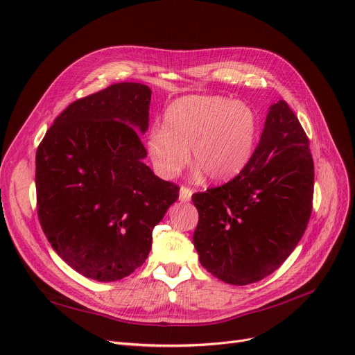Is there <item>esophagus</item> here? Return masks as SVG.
<instances>
[{
    "label": "esophagus",
    "instance_id": "1",
    "mask_svg": "<svg viewBox=\"0 0 355 355\" xmlns=\"http://www.w3.org/2000/svg\"><path fill=\"white\" fill-rule=\"evenodd\" d=\"M191 194H193V191L189 189V187H184L182 186L181 189H180V196H178V199H180V202H189L190 199H191Z\"/></svg>",
    "mask_w": 355,
    "mask_h": 355
}]
</instances>
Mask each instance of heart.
I'll return each mask as SVG.
<instances>
[{"label":"heart","instance_id":"obj_1","mask_svg":"<svg viewBox=\"0 0 355 355\" xmlns=\"http://www.w3.org/2000/svg\"><path fill=\"white\" fill-rule=\"evenodd\" d=\"M258 116L242 101L221 96H187L175 100L164 127L148 134L147 152L156 173L174 178L191 162L211 181L239 175L255 150Z\"/></svg>","mask_w":355,"mask_h":355}]
</instances>
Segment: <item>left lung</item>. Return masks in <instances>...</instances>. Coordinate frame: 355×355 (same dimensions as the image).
Returning <instances> with one entry per match:
<instances>
[{
    "instance_id": "1",
    "label": "left lung",
    "mask_w": 355,
    "mask_h": 355,
    "mask_svg": "<svg viewBox=\"0 0 355 355\" xmlns=\"http://www.w3.org/2000/svg\"><path fill=\"white\" fill-rule=\"evenodd\" d=\"M310 143L284 100L270 106L249 164L221 187L194 193L193 243L212 276L245 286L277 270L298 245L313 209Z\"/></svg>"
}]
</instances>
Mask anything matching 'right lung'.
Returning <instances> with one entry per match:
<instances>
[{
  "label": "right lung",
  "mask_w": 355,
  "mask_h": 355,
  "mask_svg": "<svg viewBox=\"0 0 355 355\" xmlns=\"http://www.w3.org/2000/svg\"><path fill=\"white\" fill-rule=\"evenodd\" d=\"M152 89L118 83L57 116L37 150L38 218L67 266L116 282L143 266L178 186L153 174L140 135Z\"/></svg>",
  "instance_id": "obj_1"
}]
</instances>
